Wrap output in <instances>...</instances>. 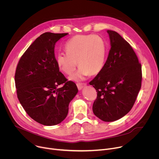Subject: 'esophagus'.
Here are the masks:
<instances>
[{"label": "esophagus", "instance_id": "esophagus-1", "mask_svg": "<svg viewBox=\"0 0 159 159\" xmlns=\"http://www.w3.org/2000/svg\"><path fill=\"white\" fill-rule=\"evenodd\" d=\"M77 84V87H78V90H81L84 87H85L86 86V83H77L76 84Z\"/></svg>", "mask_w": 159, "mask_h": 159}]
</instances>
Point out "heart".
<instances>
[{"label": "heart", "mask_w": 159, "mask_h": 159, "mask_svg": "<svg viewBox=\"0 0 159 159\" xmlns=\"http://www.w3.org/2000/svg\"><path fill=\"white\" fill-rule=\"evenodd\" d=\"M66 53H60L56 57L59 69L70 75L78 66V71L69 79L83 80L90 74L97 75L102 69L106 55V46L104 39L96 35H77L69 39L65 45Z\"/></svg>", "instance_id": "obj_1"}]
</instances>
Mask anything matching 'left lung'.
Returning a JSON list of instances; mask_svg holds the SVG:
<instances>
[{
	"instance_id": "1",
	"label": "left lung",
	"mask_w": 159,
	"mask_h": 159,
	"mask_svg": "<svg viewBox=\"0 0 159 159\" xmlns=\"http://www.w3.org/2000/svg\"><path fill=\"white\" fill-rule=\"evenodd\" d=\"M111 49L101 71L89 83L97 97L92 109L104 121H113L127 115L141 89V65L132 48L115 31L107 30Z\"/></svg>"
}]
</instances>
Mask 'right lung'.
<instances>
[{
    "label": "right lung",
    "instance_id": "obj_1",
    "mask_svg": "<svg viewBox=\"0 0 159 159\" xmlns=\"http://www.w3.org/2000/svg\"><path fill=\"white\" fill-rule=\"evenodd\" d=\"M67 34H41L23 53L16 67L18 99L29 116L44 125L61 123L78 92L76 84L60 72L55 57L56 43ZM60 84L63 86L60 88Z\"/></svg>",
    "mask_w": 159,
    "mask_h": 159
}]
</instances>
